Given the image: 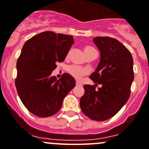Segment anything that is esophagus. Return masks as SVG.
<instances>
[{"label": "esophagus", "mask_w": 149, "mask_h": 149, "mask_svg": "<svg viewBox=\"0 0 149 149\" xmlns=\"http://www.w3.org/2000/svg\"><path fill=\"white\" fill-rule=\"evenodd\" d=\"M76 86H81V84L79 81H76Z\"/></svg>", "instance_id": "esophagus-1"}]
</instances>
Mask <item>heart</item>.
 <instances>
[{
    "instance_id": "heart-1",
    "label": "heart",
    "mask_w": 149,
    "mask_h": 149,
    "mask_svg": "<svg viewBox=\"0 0 149 149\" xmlns=\"http://www.w3.org/2000/svg\"><path fill=\"white\" fill-rule=\"evenodd\" d=\"M93 50L95 49L93 47H90V46H86V47H84V51L86 55L88 53L90 52L93 51ZM68 56V54L67 55V57ZM68 71L70 73V74L76 79H80L84 75H85L86 73V70L85 69H83L79 67V66L76 65L70 66L68 69Z\"/></svg>"
}]
</instances>
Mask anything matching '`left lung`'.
I'll list each match as a JSON object with an SVG mask.
<instances>
[{"instance_id": "1", "label": "left lung", "mask_w": 149, "mask_h": 149, "mask_svg": "<svg viewBox=\"0 0 149 149\" xmlns=\"http://www.w3.org/2000/svg\"><path fill=\"white\" fill-rule=\"evenodd\" d=\"M93 41L100 57L89 78L101 86L96 89L95 86L84 85L80 107L89 119L105 121L116 114L129 99L134 80L133 59L129 50L115 38L98 36Z\"/></svg>"}]
</instances>
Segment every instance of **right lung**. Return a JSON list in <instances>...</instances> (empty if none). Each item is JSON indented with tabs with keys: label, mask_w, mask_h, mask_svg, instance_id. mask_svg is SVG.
Segmentation results:
<instances>
[{
	"label": "right lung",
	"mask_w": 149,
	"mask_h": 149,
	"mask_svg": "<svg viewBox=\"0 0 149 149\" xmlns=\"http://www.w3.org/2000/svg\"><path fill=\"white\" fill-rule=\"evenodd\" d=\"M74 43L73 36L46 31L26 41L17 62V93L27 110L39 117L55 114L76 80L64 73L52 76L56 63L63 62Z\"/></svg>",
	"instance_id": "right-lung-1"
}]
</instances>
